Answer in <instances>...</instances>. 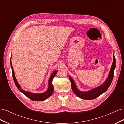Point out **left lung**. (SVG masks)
Returning a JSON list of instances; mask_svg holds the SVG:
<instances>
[{"mask_svg": "<svg viewBox=\"0 0 124 124\" xmlns=\"http://www.w3.org/2000/svg\"><path fill=\"white\" fill-rule=\"evenodd\" d=\"M113 61L111 66V70L107 80L104 83L96 88L92 89L87 92H82L78 90L72 78L69 76V78L71 83V88L72 91L79 98L85 100H92L95 99L103 93L106 92L110 86L114 76V71L115 68V58L113 54Z\"/></svg>", "mask_w": 124, "mask_h": 124, "instance_id": "left-lung-1", "label": "left lung"}]
</instances>
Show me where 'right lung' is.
<instances>
[{"instance_id":"1","label":"right lung","mask_w":124,"mask_h":124,"mask_svg":"<svg viewBox=\"0 0 124 124\" xmlns=\"http://www.w3.org/2000/svg\"><path fill=\"white\" fill-rule=\"evenodd\" d=\"M10 62H11V69H12V77L14 82L15 83V84L17 88L18 89V90L20 92H21L22 93L24 94L26 97H27L29 99H31V100L33 101H43L44 100L48 98V97H50L52 93H53V91H54V87H53V85L52 84V80H53V78H54L56 74L57 73V71L56 70L52 73L51 74V76L50 78L49 81H48V87L47 91L46 92H45L43 93H31L27 91H25L24 90L22 89L21 88V86L20 85L18 84V82L16 80V76L14 75V72L13 71V69L12 67V62H11V60L10 59Z\"/></svg>"}]
</instances>
